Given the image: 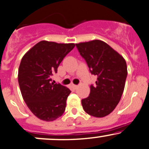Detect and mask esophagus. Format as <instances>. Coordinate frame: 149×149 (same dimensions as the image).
I'll use <instances>...</instances> for the list:
<instances>
[{
  "mask_svg": "<svg viewBox=\"0 0 149 149\" xmlns=\"http://www.w3.org/2000/svg\"><path fill=\"white\" fill-rule=\"evenodd\" d=\"M73 88H74V89H76V88H78V86L77 85H73Z\"/></svg>",
  "mask_w": 149,
  "mask_h": 149,
  "instance_id": "obj_1",
  "label": "esophagus"
}]
</instances>
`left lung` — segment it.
I'll return each mask as SVG.
<instances>
[{
  "label": "left lung",
  "mask_w": 149,
  "mask_h": 149,
  "mask_svg": "<svg viewBox=\"0 0 149 149\" xmlns=\"http://www.w3.org/2000/svg\"><path fill=\"white\" fill-rule=\"evenodd\" d=\"M86 60L91 74L97 76L91 86L88 97L81 100L83 108L90 115L103 117L114 110L125 89L127 67L125 58L101 40L76 44Z\"/></svg>",
  "instance_id": "8db88e82"
}]
</instances>
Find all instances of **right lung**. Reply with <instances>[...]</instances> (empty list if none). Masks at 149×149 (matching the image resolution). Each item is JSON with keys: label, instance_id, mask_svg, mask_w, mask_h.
<instances>
[{"label": "right lung", "instance_id": "obj_1", "mask_svg": "<svg viewBox=\"0 0 149 149\" xmlns=\"http://www.w3.org/2000/svg\"><path fill=\"white\" fill-rule=\"evenodd\" d=\"M75 44L41 41L22 57L18 83L22 97L31 112L40 120L51 122L64 112L71 91L52 82L53 74Z\"/></svg>", "mask_w": 149, "mask_h": 149}]
</instances>
